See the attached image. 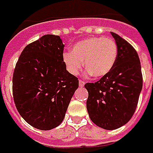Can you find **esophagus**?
<instances>
[{
	"instance_id": "obj_1",
	"label": "esophagus",
	"mask_w": 153,
	"mask_h": 153,
	"mask_svg": "<svg viewBox=\"0 0 153 153\" xmlns=\"http://www.w3.org/2000/svg\"><path fill=\"white\" fill-rule=\"evenodd\" d=\"M79 84L80 87H83L84 86V84H85V82L84 81H83V80H80L79 81Z\"/></svg>"
}]
</instances>
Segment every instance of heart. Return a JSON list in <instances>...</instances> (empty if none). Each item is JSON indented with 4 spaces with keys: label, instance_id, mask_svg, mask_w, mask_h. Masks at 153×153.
Wrapping results in <instances>:
<instances>
[{
    "label": "heart",
    "instance_id": "b5f03b06",
    "mask_svg": "<svg viewBox=\"0 0 153 153\" xmlns=\"http://www.w3.org/2000/svg\"><path fill=\"white\" fill-rule=\"evenodd\" d=\"M118 54L115 42L104 37H93L77 42L72 52L63 54L67 70L76 75L84 62L87 74L95 78H102L111 71Z\"/></svg>",
    "mask_w": 153,
    "mask_h": 153
}]
</instances>
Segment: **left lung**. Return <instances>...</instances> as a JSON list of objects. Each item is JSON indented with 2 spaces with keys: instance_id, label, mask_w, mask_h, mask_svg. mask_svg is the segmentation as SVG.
<instances>
[{
  "instance_id": "left-lung-1",
  "label": "left lung",
  "mask_w": 153,
  "mask_h": 153,
  "mask_svg": "<svg viewBox=\"0 0 153 153\" xmlns=\"http://www.w3.org/2000/svg\"><path fill=\"white\" fill-rule=\"evenodd\" d=\"M118 48L116 61L107 75L84 87L88 92L87 110L91 120L113 130L125 125L134 115L143 87L138 55L127 41L111 32Z\"/></svg>"
}]
</instances>
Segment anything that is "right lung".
<instances>
[{
	"label": "right lung",
	"mask_w": 153,
	"mask_h": 153,
	"mask_svg": "<svg viewBox=\"0 0 153 153\" xmlns=\"http://www.w3.org/2000/svg\"><path fill=\"white\" fill-rule=\"evenodd\" d=\"M64 44L57 35H44L22 51L13 74V97L19 115L41 130L63 121L78 78L64 62Z\"/></svg>",
	"instance_id": "obj_1"
}]
</instances>
